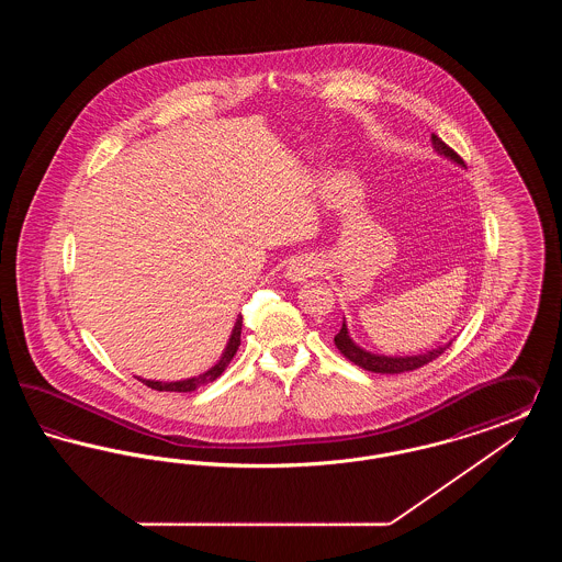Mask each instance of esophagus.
Here are the masks:
<instances>
[{
  "label": "esophagus",
  "mask_w": 562,
  "mask_h": 562,
  "mask_svg": "<svg viewBox=\"0 0 562 562\" xmlns=\"http://www.w3.org/2000/svg\"><path fill=\"white\" fill-rule=\"evenodd\" d=\"M321 261H318L316 257L301 255V257H296V259H293V261L289 263L284 276H286V280H291V282L303 284V282H307L310 278H314V276L321 271Z\"/></svg>",
  "instance_id": "1"
}]
</instances>
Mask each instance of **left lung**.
<instances>
[{"mask_svg":"<svg viewBox=\"0 0 562 562\" xmlns=\"http://www.w3.org/2000/svg\"><path fill=\"white\" fill-rule=\"evenodd\" d=\"M431 147L438 156H445L447 160L454 161L459 166H463V160L454 154L453 149L440 140L436 134H431ZM453 341L445 344V346H438V348L429 349L424 353H417V356H383V353H373V351H367L364 348H360L351 335H349L348 324L344 318V326L341 330L335 335V346L337 349L348 358L349 362H353L356 367L364 369V371H371V373L381 374H398L406 373V371H415L424 364H428L431 360H436L440 353H445V349L449 348Z\"/></svg>","mask_w":562,"mask_h":562,"instance_id":"8db88e82","label":"left lung"}]
</instances>
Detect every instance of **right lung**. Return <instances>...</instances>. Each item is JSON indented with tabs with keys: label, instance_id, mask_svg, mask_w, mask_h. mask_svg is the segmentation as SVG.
I'll list each match as a JSON object with an SVG mask.
<instances>
[{
	"label": "right lung",
	"instance_id": "add662e5",
	"mask_svg": "<svg viewBox=\"0 0 562 562\" xmlns=\"http://www.w3.org/2000/svg\"><path fill=\"white\" fill-rule=\"evenodd\" d=\"M240 335H241V316H238V321L232 328V335H229V341L223 349L221 358L216 360V364L211 367L209 371H204L198 376H189V379H181V381H156V379H140L136 376L138 381H143L147 387L151 390H158V392H193L195 387L200 385H206V383H213L216 376H221V373L225 371V367L232 362V358L236 356V351L240 348Z\"/></svg>",
	"mask_w": 562,
	"mask_h": 562
}]
</instances>
